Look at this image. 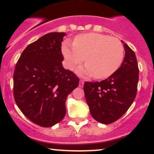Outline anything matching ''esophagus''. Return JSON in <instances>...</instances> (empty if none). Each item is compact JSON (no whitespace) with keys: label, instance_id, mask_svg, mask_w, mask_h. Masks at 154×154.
Returning a JSON list of instances; mask_svg holds the SVG:
<instances>
[{"label":"esophagus","instance_id":"esophagus-1","mask_svg":"<svg viewBox=\"0 0 154 154\" xmlns=\"http://www.w3.org/2000/svg\"><path fill=\"white\" fill-rule=\"evenodd\" d=\"M83 85H84V81L82 80V79H80L79 80V86L80 88H82Z\"/></svg>","mask_w":154,"mask_h":154}]
</instances>
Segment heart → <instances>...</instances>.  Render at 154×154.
<instances>
[{
	"mask_svg": "<svg viewBox=\"0 0 154 154\" xmlns=\"http://www.w3.org/2000/svg\"><path fill=\"white\" fill-rule=\"evenodd\" d=\"M65 64L73 69L84 61L86 66L79 70L83 75L96 79L110 77L121 66L125 56L119 39L109 35L89 32L75 37L74 43L65 40L61 45Z\"/></svg>",
	"mask_w": 154,
	"mask_h": 154,
	"instance_id": "heart-1",
	"label": "heart"
}]
</instances>
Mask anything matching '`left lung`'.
I'll use <instances>...</instances> for the list:
<instances>
[{"label": "left lung", "instance_id": "obj_1", "mask_svg": "<svg viewBox=\"0 0 154 154\" xmlns=\"http://www.w3.org/2000/svg\"><path fill=\"white\" fill-rule=\"evenodd\" d=\"M124 44L125 56L116 72L100 82H85L84 92L91 116L102 124L119 119L135 100L139 69L134 51Z\"/></svg>", "mask_w": 154, "mask_h": 154}]
</instances>
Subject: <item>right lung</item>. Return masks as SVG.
<instances>
[{"mask_svg":"<svg viewBox=\"0 0 154 154\" xmlns=\"http://www.w3.org/2000/svg\"><path fill=\"white\" fill-rule=\"evenodd\" d=\"M65 32H50L29 44L14 73V96L24 115L43 128L63 119L68 95L79 85L73 72L63 67Z\"/></svg>","mask_w":154,"mask_h":154,"instance_id":"1","label":"right lung"}]
</instances>
